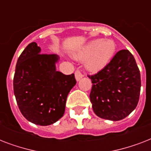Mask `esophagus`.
Instances as JSON below:
<instances>
[{
	"instance_id": "34e87169",
	"label": "esophagus",
	"mask_w": 151,
	"mask_h": 151,
	"mask_svg": "<svg viewBox=\"0 0 151 151\" xmlns=\"http://www.w3.org/2000/svg\"><path fill=\"white\" fill-rule=\"evenodd\" d=\"M83 77H84V74H83L80 70H78L75 71V78H76V80L78 81H80Z\"/></svg>"
}]
</instances>
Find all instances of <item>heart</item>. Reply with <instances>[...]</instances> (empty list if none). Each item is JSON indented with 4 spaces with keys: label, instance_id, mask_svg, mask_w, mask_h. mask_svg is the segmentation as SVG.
<instances>
[{
    "label": "heart",
    "instance_id": "obj_1",
    "mask_svg": "<svg viewBox=\"0 0 151 151\" xmlns=\"http://www.w3.org/2000/svg\"><path fill=\"white\" fill-rule=\"evenodd\" d=\"M116 45L112 40L97 39L90 41L73 54V58L85 61V67L90 72H98L103 69L112 59Z\"/></svg>",
    "mask_w": 151,
    "mask_h": 151
}]
</instances>
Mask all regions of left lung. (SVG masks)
<instances>
[{
	"label": "left lung",
	"instance_id": "left-lung-1",
	"mask_svg": "<svg viewBox=\"0 0 151 151\" xmlns=\"http://www.w3.org/2000/svg\"><path fill=\"white\" fill-rule=\"evenodd\" d=\"M88 78L92 83L90 100L98 117L116 122L136 109L140 93V73L129 50L117 52L103 70Z\"/></svg>",
	"mask_w": 151,
	"mask_h": 151
}]
</instances>
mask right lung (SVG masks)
Returning <instances> with one entry per match:
<instances>
[{"mask_svg":"<svg viewBox=\"0 0 151 151\" xmlns=\"http://www.w3.org/2000/svg\"><path fill=\"white\" fill-rule=\"evenodd\" d=\"M32 42L18 59L13 88L18 106L24 117L37 125L54 124L64 114L66 98L74 85V74L56 70L57 55L40 54Z\"/></svg>","mask_w":151,"mask_h":151,"instance_id":"add662e5","label":"right lung"}]
</instances>
